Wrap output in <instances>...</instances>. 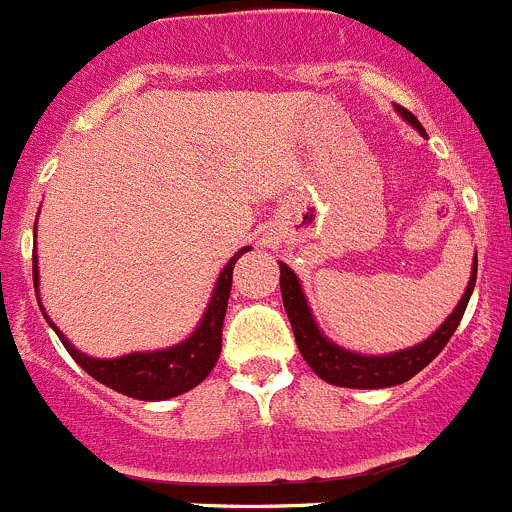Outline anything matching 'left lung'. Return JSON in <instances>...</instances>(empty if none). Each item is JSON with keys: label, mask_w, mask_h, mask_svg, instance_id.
<instances>
[{"label": "left lung", "mask_w": 512, "mask_h": 512, "mask_svg": "<svg viewBox=\"0 0 512 512\" xmlns=\"http://www.w3.org/2000/svg\"><path fill=\"white\" fill-rule=\"evenodd\" d=\"M396 111L401 114L403 121L413 126V129L421 131L426 136V129L421 126V121L406 111L403 106H396ZM281 266V298L283 306H286L288 321H291L293 336H296V346L301 351L303 361L311 366V371L318 378H323L331 386L341 388H391L401 386V383L411 381L416 373H421L423 368L438 356L445 348V343L450 341V336L458 328L460 318H463L465 306L470 301V293L475 288V276H478V254L473 256V268H470V281L465 286V293L460 296L458 306L453 308L448 318L435 328L426 341L416 343L411 348H403V351L393 353H381V356H366V353L348 351V348L333 343L326 333L321 331V326L313 318L311 306L306 301V293H303L301 281H298L296 273L286 266V263H278Z\"/></svg>", "instance_id": "8db88e82"}]
</instances>
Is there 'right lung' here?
<instances>
[{"mask_svg": "<svg viewBox=\"0 0 512 512\" xmlns=\"http://www.w3.org/2000/svg\"><path fill=\"white\" fill-rule=\"evenodd\" d=\"M34 239H37V224H34ZM251 251V246H244L236 251L234 258L221 268L216 286L211 291L209 306H206L204 316H201L199 326L184 338V341L174 343L169 348H156V351H134L126 356L116 358H94L89 353H82L74 348V343L54 326L52 318L47 316L42 306V298H37L39 308H42L44 318L69 356L96 378L99 383L109 386L111 391L121 393V396L136 398V401H169V398L181 396V393L191 391L199 386L211 371H214L216 361L221 356V328H224L226 306H229L231 293V276H234V266L241 256ZM32 276H34V291L39 296V261L37 249L32 256Z\"/></svg>", "mask_w": 512, "mask_h": 512, "instance_id": "right-lung-1", "label": "right lung"}]
</instances>
